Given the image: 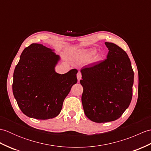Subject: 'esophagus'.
<instances>
[{"label":"esophagus","instance_id":"1","mask_svg":"<svg viewBox=\"0 0 151 151\" xmlns=\"http://www.w3.org/2000/svg\"><path fill=\"white\" fill-rule=\"evenodd\" d=\"M81 78H82V74H81V72H78L77 73V79H78V81H80V80H81Z\"/></svg>","mask_w":151,"mask_h":151}]
</instances>
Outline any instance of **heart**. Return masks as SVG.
I'll list each match as a JSON object with an SVG mask.
<instances>
[{"mask_svg": "<svg viewBox=\"0 0 151 151\" xmlns=\"http://www.w3.org/2000/svg\"><path fill=\"white\" fill-rule=\"evenodd\" d=\"M96 53H97V50L95 49H91L84 51L81 54V57L84 60H90L91 58L93 57Z\"/></svg>", "mask_w": 151, "mask_h": 151, "instance_id": "b5f03b06", "label": "heart"}]
</instances>
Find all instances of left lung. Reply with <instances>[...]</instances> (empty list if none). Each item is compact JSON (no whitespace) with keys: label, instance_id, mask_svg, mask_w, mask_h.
I'll list each match as a JSON object with an SVG mask.
<instances>
[{"label":"left lung","instance_id":"1","mask_svg":"<svg viewBox=\"0 0 151 151\" xmlns=\"http://www.w3.org/2000/svg\"><path fill=\"white\" fill-rule=\"evenodd\" d=\"M105 45L107 58L81 70L83 108L86 117L95 123L117 119L132 97L134 71L129 56L117 45Z\"/></svg>","mask_w":151,"mask_h":151}]
</instances>
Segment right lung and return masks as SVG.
<instances>
[{
	"mask_svg": "<svg viewBox=\"0 0 151 151\" xmlns=\"http://www.w3.org/2000/svg\"><path fill=\"white\" fill-rule=\"evenodd\" d=\"M60 56L41 44L25 48L14 73L13 93L19 108L27 116L36 119L56 117L64 99L77 82L76 69L57 73Z\"/></svg>",
	"mask_w": 151,
	"mask_h": 151,
	"instance_id": "obj_1",
	"label": "right lung"
}]
</instances>
